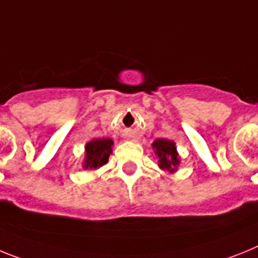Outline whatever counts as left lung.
I'll list each match as a JSON object with an SVG mask.
<instances>
[{
  "label": "left lung",
  "instance_id": "obj_1",
  "mask_svg": "<svg viewBox=\"0 0 258 258\" xmlns=\"http://www.w3.org/2000/svg\"><path fill=\"white\" fill-rule=\"evenodd\" d=\"M154 154L157 156V163L161 170L169 172H176L180 165V157L176 151V144L169 139H156L152 143Z\"/></svg>",
  "mask_w": 258,
  "mask_h": 258
}]
</instances>
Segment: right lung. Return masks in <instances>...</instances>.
Here are the masks:
<instances>
[{"label": "right lung", "instance_id": "add662e5", "mask_svg": "<svg viewBox=\"0 0 258 258\" xmlns=\"http://www.w3.org/2000/svg\"><path fill=\"white\" fill-rule=\"evenodd\" d=\"M114 142L111 139H92L84 147L83 169L97 170L107 163L109 157L113 153Z\"/></svg>", "mask_w": 258, "mask_h": 258}]
</instances>
